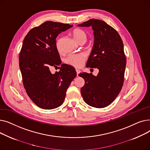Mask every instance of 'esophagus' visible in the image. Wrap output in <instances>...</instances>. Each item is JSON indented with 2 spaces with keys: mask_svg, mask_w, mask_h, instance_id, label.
Returning a JSON list of instances; mask_svg holds the SVG:
<instances>
[{
  "mask_svg": "<svg viewBox=\"0 0 150 150\" xmlns=\"http://www.w3.org/2000/svg\"><path fill=\"white\" fill-rule=\"evenodd\" d=\"M76 75H77V76H78V75H79V74L80 73L81 71L80 70H78V69H76Z\"/></svg>",
  "mask_w": 150,
  "mask_h": 150,
  "instance_id": "34e87169",
  "label": "esophagus"
}]
</instances>
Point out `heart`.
Returning <instances> with one entry per match:
<instances>
[{
    "label": "heart",
    "instance_id": "b5f03b06",
    "mask_svg": "<svg viewBox=\"0 0 150 150\" xmlns=\"http://www.w3.org/2000/svg\"><path fill=\"white\" fill-rule=\"evenodd\" d=\"M72 35L78 42L85 41L87 39V34L84 30L80 28H75L72 31ZM62 40V37H59L57 38L55 42L56 48L59 52H61V42ZM86 59V55L83 53L77 54H71L66 59V62L67 64L72 66L76 68L81 67L84 62Z\"/></svg>",
    "mask_w": 150,
    "mask_h": 150
}]
</instances>
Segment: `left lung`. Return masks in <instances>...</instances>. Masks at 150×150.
Here are the masks:
<instances>
[{
  "instance_id": "1",
  "label": "left lung",
  "mask_w": 150,
  "mask_h": 150,
  "mask_svg": "<svg viewBox=\"0 0 150 150\" xmlns=\"http://www.w3.org/2000/svg\"><path fill=\"white\" fill-rule=\"evenodd\" d=\"M92 27L94 44L86 67L97 68V76L80 73L85 83L81 89L83 100L91 106H108L120 93L124 82L127 64L122 39L117 31L101 20L91 19L78 25Z\"/></svg>"
}]
</instances>
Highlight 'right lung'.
<instances>
[{
	"mask_svg": "<svg viewBox=\"0 0 150 150\" xmlns=\"http://www.w3.org/2000/svg\"><path fill=\"white\" fill-rule=\"evenodd\" d=\"M68 23L47 21L31 29L23 39L19 54L23 85L38 107L52 109L64 102L66 91L76 76L74 67L61 64L55 42L57 36L72 27ZM61 66L52 74L50 69Z\"/></svg>",
	"mask_w": 150,
	"mask_h": 150,
	"instance_id": "add662e5",
	"label": "right lung"
}]
</instances>
